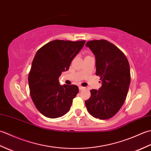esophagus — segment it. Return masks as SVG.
<instances>
[{
	"instance_id": "esophagus-1",
	"label": "esophagus",
	"mask_w": 151,
	"mask_h": 151,
	"mask_svg": "<svg viewBox=\"0 0 151 151\" xmlns=\"http://www.w3.org/2000/svg\"><path fill=\"white\" fill-rule=\"evenodd\" d=\"M78 88H79V90H84V89H86L85 87H83V86H80Z\"/></svg>"
}]
</instances>
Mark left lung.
<instances>
[{"label":"left lung","instance_id":"8db88e82","mask_svg":"<svg viewBox=\"0 0 151 151\" xmlns=\"http://www.w3.org/2000/svg\"><path fill=\"white\" fill-rule=\"evenodd\" d=\"M95 56L96 75L101 77V88L91 89L85 101L88 111L99 119L116 114L124 104L130 83V65L126 56L109 41L92 40L86 43Z\"/></svg>","mask_w":151,"mask_h":151}]
</instances>
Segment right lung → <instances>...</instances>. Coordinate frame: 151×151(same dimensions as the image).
Masks as SVG:
<instances>
[{"label":"right lung","mask_w":151,"mask_h":151,"mask_svg":"<svg viewBox=\"0 0 151 151\" xmlns=\"http://www.w3.org/2000/svg\"><path fill=\"white\" fill-rule=\"evenodd\" d=\"M86 41L54 40L37 51L28 75L30 93L41 114L49 118L68 112L73 99L78 93L76 85L61 86L59 76L69 68Z\"/></svg>","instance_id":"add662e5"}]
</instances>
